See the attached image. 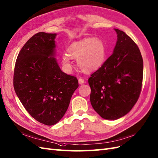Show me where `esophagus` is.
I'll return each mask as SVG.
<instances>
[{"label":"esophagus","mask_w":158,"mask_h":158,"mask_svg":"<svg viewBox=\"0 0 158 158\" xmlns=\"http://www.w3.org/2000/svg\"><path fill=\"white\" fill-rule=\"evenodd\" d=\"M84 83H85V81H84V79H83L82 78H79V83L81 84V85H82V84H83Z\"/></svg>","instance_id":"1"}]
</instances>
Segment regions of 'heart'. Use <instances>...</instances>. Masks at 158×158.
Listing matches in <instances>:
<instances>
[{
  "mask_svg": "<svg viewBox=\"0 0 158 158\" xmlns=\"http://www.w3.org/2000/svg\"><path fill=\"white\" fill-rule=\"evenodd\" d=\"M68 52L62 54V63L71 67L72 58H78L79 67L85 73H91L101 67L106 56L104 43L100 39L88 38L71 44Z\"/></svg>",
  "mask_w": 158,
  "mask_h": 158,
  "instance_id": "1",
  "label": "heart"
}]
</instances>
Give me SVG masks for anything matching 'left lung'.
<instances>
[{
	"mask_svg": "<svg viewBox=\"0 0 158 158\" xmlns=\"http://www.w3.org/2000/svg\"><path fill=\"white\" fill-rule=\"evenodd\" d=\"M114 29L118 38L114 52L88 79L91 106L107 120L120 118L130 112L140 96L143 73L137 45L124 31Z\"/></svg>",
	"mask_w": 158,
	"mask_h": 158,
	"instance_id": "1",
	"label": "left lung"
}]
</instances>
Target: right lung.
<instances>
[{
  "label": "right lung",
  "mask_w": 158,
  "mask_h": 158,
  "mask_svg": "<svg viewBox=\"0 0 158 158\" xmlns=\"http://www.w3.org/2000/svg\"><path fill=\"white\" fill-rule=\"evenodd\" d=\"M56 35L45 32L33 35L18 54L13 75L15 91L25 110L48 126L64 115L79 87L76 77L62 72L54 57Z\"/></svg>",
  "instance_id": "right-lung-1"
}]
</instances>
